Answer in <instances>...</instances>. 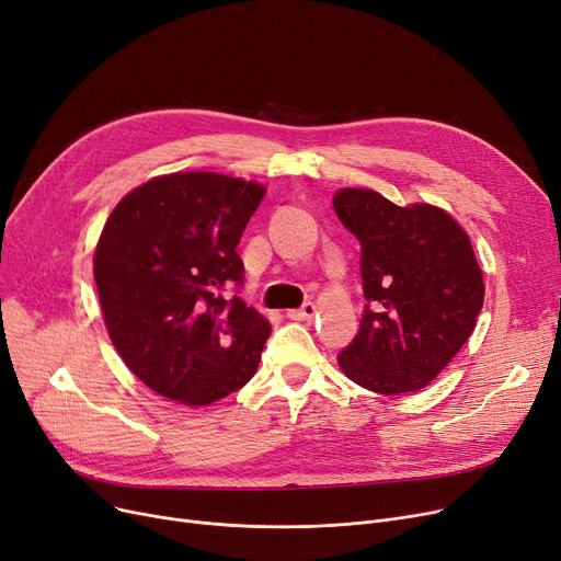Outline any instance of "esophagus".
Wrapping results in <instances>:
<instances>
[{
	"mask_svg": "<svg viewBox=\"0 0 561 561\" xmlns=\"http://www.w3.org/2000/svg\"><path fill=\"white\" fill-rule=\"evenodd\" d=\"M316 313H319V309H316V305H313V302H307V305H302L300 309H290V311H288V319H294V321H311Z\"/></svg>",
	"mask_w": 561,
	"mask_h": 561,
	"instance_id": "obj_1",
	"label": "esophagus"
}]
</instances>
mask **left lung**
Wrapping results in <instances>:
<instances>
[{
	"label": "left lung",
	"mask_w": 561,
	"mask_h": 561,
	"mask_svg": "<svg viewBox=\"0 0 561 561\" xmlns=\"http://www.w3.org/2000/svg\"><path fill=\"white\" fill-rule=\"evenodd\" d=\"M332 204L362 242L369 300L339 367L376 394L420 392L466 344L483 307L472 242L433 204L397 206L369 187H341Z\"/></svg>",
	"instance_id": "obj_1"
}]
</instances>
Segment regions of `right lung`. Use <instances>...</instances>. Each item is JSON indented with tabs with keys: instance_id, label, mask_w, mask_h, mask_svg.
<instances>
[{
	"instance_id": "1",
	"label": "right lung",
	"mask_w": 561,
	"mask_h": 561,
	"mask_svg": "<svg viewBox=\"0 0 561 561\" xmlns=\"http://www.w3.org/2000/svg\"><path fill=\"white\" fill-rule=\"evenodd\" d=\"M265 185L215 172L162 174L110 213L93 254L107 334L156 394L199 408L256 374L271 321L225 286Z\"/></svg>"
}]
</instances>
